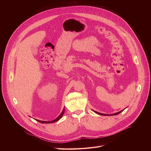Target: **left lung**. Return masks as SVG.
Instances as JSON below:
<instances>
[{
  "label": "left lung",
  "instance_id": "8db88e82",
  "mask_svg": "<svg viewBox=\"0 0 151 151\" xmlns=\"http://www.w3.org/2000/svg\"><path fill=\"white\" fill-rule=\"evenodd\" d=\"M124 109H123V110H122V111H119V112H117V113H115V114H112V115H109V114H101V113H99V112H96V111H94L96 113H97V114H99V115H103V116H113V115H118V114H120L121 112H122L123 111H124Z\"/></svg>",
  "mask_w": 151,
  "mask_h": 151
}]
</instances>
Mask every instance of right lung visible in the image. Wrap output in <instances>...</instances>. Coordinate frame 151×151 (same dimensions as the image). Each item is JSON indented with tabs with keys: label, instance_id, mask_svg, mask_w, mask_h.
Here are the masks:
<instances>
[{
	"label": "right lung",
	"instance_id": "right-lung-1",
	"mask_svg": "<svg viewBox=\"0 0 151 151\" xmlns=\"http://www.w3.org/2000/svg\"><path fill=\"white\" fill-rule=\"evenodd\" d=\"M64 111H65V110H64V108L63 110V111H62V112L60 114V115L57 118H55V119H54V120H52V121H40V120H38V119H36V121H38V122H40V123H44V124L53 123V122H57V121H58L61 118V117L63 116V114H64Z\"/></svg>",
	"mask_w": 151,
	"mask_h": 151
}]
</instances>
